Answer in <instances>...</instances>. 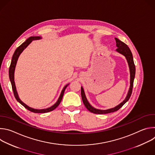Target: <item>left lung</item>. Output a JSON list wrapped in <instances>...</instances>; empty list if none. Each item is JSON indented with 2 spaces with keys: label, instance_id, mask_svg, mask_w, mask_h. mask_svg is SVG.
<instances>
[{
  "label": "left lung",
  "instance_id": "8db88e82",
  "mask_svg": "<svg viewBox=\"0 0 155 155\" xmlns=\"http://www.w3.org/2000/svg\"><path fill=\"white\" fill-rule=\"evenodd\" d=\"M116 40V45L117 47V49L116 50V51L118 53L123 54L124 56H125L127 62L128 63L129 65V72H130V86H129V89L127 93V94L125 98V99L120 103L119 105H117L116 107L112 108H109L107 110H100L96 108L93 107L90 103L87 101L84 90L83 87H81V98L83 102L86 107V108L89 110L90 112L96 114H106L108 113H111V112H114L117 111L118 110H119L130 98L131 94H132V87H133V83H134V80L135 78V74H136V68H135V65L133 60V56H132V54L129 49V48L127 47L126 44H125L124 42L121 41L117 38H115Z\"/></svg>",
  "mask_w": 155,
  "mask_h": 155
}]
</instances>
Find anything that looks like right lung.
Masks as SVG:
<instances>
[{
  "mask_svg": "<svg viewBox=\"0 0 155 155\" xmlns=\"http://www.w3.org/2000/svg\"><path fill=\"white\" fill-rule=\"evenodd\" d=\"M41 37H38V36H35V37H30L29 38H28L24 43H23L21 45L18 47L16 50H15L13 56H12V61H11V64H10V66L9 68V78H10V80L12 84V90L13 91V94L14 96L16 98V99L17 100V101L18 102H19L22 105L24 106L26 108H27L28 110H29V111L32 112L34 113H47V112H49L51 111H53V110H54L61 103V100L62 99L64 91L65 88L68 87V86L69 84H66L64 87L61 93V94L57 101V102L51 107L47 108H44V109H35L33 108L32 107H29L28 105H27L26 104H25L23 101H22L19 97V96L18 94V92L16 91V86H15V68H16V65L19 56H20L21 53L23 51V50L29 45V44L33 41V40H40L41 39Z\"/></svg>",
  "mask_w": 155,
  "mask_h": 155,
  "instance_id": "right-lung-1",
  "label": "right lung"
}]
</instances>
